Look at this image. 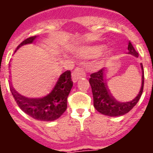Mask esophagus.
Returning a JSON list of instances; mask_svg holds the SVG:
<instances>
[{"label":"esophagus","instance_id":"1","mask_svg":"<svg viewBox=\"0 0 153 153\" xmlns=\"http://www.w3.org/2000/svg\"><path fill=\"white\" fill-rule=\"evenodd\" d=\"M86 74L83 71V69L81 68H77L74 70V72L72 73V80L74 83H76L78 79H81V78L85 77Z\"/></svg>","mask_w":153,"mask_h":153}]
</instances>
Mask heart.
<instances>
[{
    "label": "heart",
    "mask_w": 153,
    "mask_h": 153,
    "mask_svg": "<svg viewBox=\"0 0 153 153\" xmlns=\"http://www.w3.org/2000/svg\"><path fill=\"white\" fill-rule=\"evenodd\" d=\"M104 47L102 45H94L87 46V47H78L72 50V52L76 56H78L82 58H95L99 56L103 51ZM108 51L106 55H108ZM103 63V60H100L94 63V67L99 68Z\"/></svg>",
    "instance_id": "b5f03b06"
}]
</instances>
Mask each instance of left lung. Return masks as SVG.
Instances as JSON below:
<instances>
[{"instance_id": "left-lung-1", "label": "left lung", "mask_w": 153, "mask_h": 153, "mask_svg": "<svg viewBox=\"0 0 153 153\" xmlns=\"http://www.w3.org/2000/svg\"><path fill=\"white\" fill-rule=\"evenodd\" d=\"M128 54L138 57L139 54L130 41L128 44ZM142 69V83L139 93L133 100L129 102H120L113 97L109 91L106 82L107 70L102 68L98 72L92 74L90 78V84L92 88L93 97V106L99 113L109 117H120L129 113L140 100L144 86V71L143 64L140 63Z\"/></svg>"}]
</instances>
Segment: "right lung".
I'll list each match as a JSON object with an SVG mask.
<instances>
[{
    "label": "right lung",
    "instance_id": "add662e5",
    "mask_svg": "<svg viewBox=\"0 0 153 153\" xmlns=\"http://www.w3.org/2000/svg\"><path fill=\"white\" fill-rule=\"evenodd\" d=\"M36 38L37 36H34L24 40L17 47L15 52L22 46L34 43ZM70 74V70L63 73L52 90L43 97H24L16 91L10 81V91L19 107L30 117L40 121H53L60 118L67 109V97L73 86Z\"/></svg>",
    "mask_w": 153,
    "mask_h": 153
}]
</instances>
